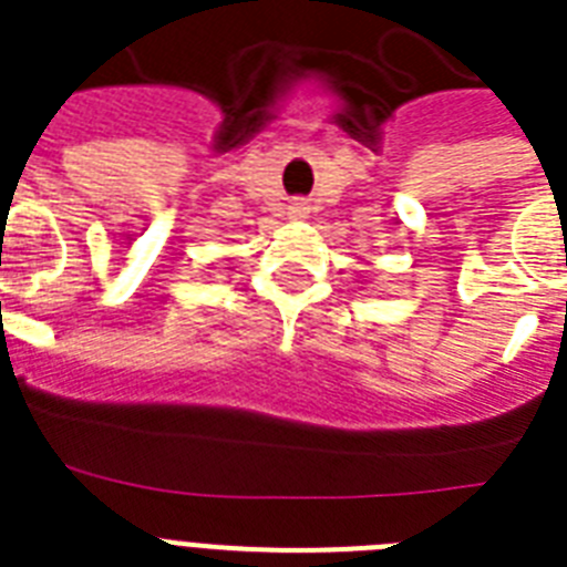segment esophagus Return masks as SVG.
Segmentation results:
<instances>
[{
  "instance_id": "esophagus-1",
  "label": "esophagus",
  "mask_w": 567,
  "mask_h": 567,
  "mask_svg": "<svg viewBox=\"0 0 567 567\" xmlns=\"http://www.w3.org/2000/svg\"><path fill=\"white\" fill-rule=\"evenodd\" d=\"M300 212H306V208H300V205H293V214H300Z\"/></svg>"
}]
</instances>
